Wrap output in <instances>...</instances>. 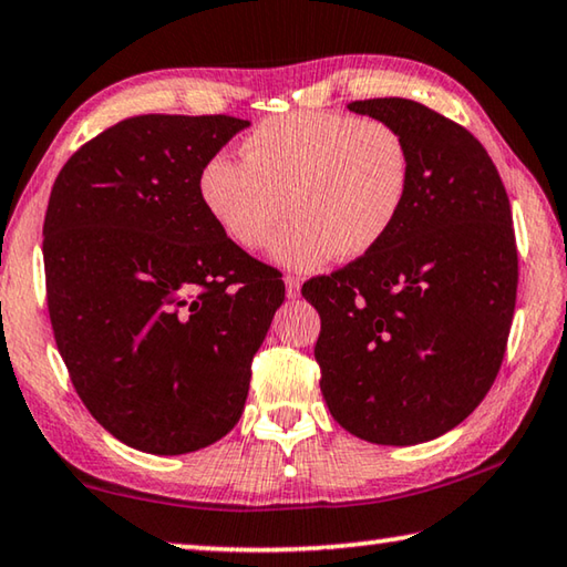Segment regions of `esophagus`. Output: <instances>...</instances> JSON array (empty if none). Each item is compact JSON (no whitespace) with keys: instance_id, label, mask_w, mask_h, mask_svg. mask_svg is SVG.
Instances as JSON below:
<instances>
[{"instance_id":"1","label":"esophagus","mask_w":567,"mask_h":567,"mask_svg":"<svg viewBox=\"0 0 567 567\" xmlns=\"http://www.w3.org/2000/svg\"><path fill=\"white\" fill-rule=\"evenodd\" d=\"M285 290H287V297H300V280H297V277H292V275H287L285 277Z\"/></svg>"}]
</instances>
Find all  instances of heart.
<instances>
[{
  "label": "heart",
  "mask_w": 567,
  "mask_h": 567,
  "mask_svg": "<svg viewBox=\"0 0 567 567\" xmlns=\"http://www.w3.org/2000/svg\"><path fill=\"white\" fill-rule=\"evenodd\" d=\"M410 185V145L395 124L318 110L265 120L245 137L243 162L213 155L197 177L209 217L247 252L270 245L290 209L272 255L292 270L372 252L398 225Z\"/></svg>",
  "instance_id": "heart-1"
}]
</instances>
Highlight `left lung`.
I'll return each mask as SVG.
<instances>
[{
    "label": "left lung",
    "instance_id": "left-lung-1",
    "mask_svg": "<svg viewBox=\"0 0 567 567\" xmlns=\"http://www.w3.org/2000/svg\"><path fill=\"white\" fill-rule=\"evenodd\" d=\"M348 107L402 132L412 185L372 252L302 285L322 320L320 390L348 433L417 445L460 425L503 364L517 295L511 199L457 122L402 97Z\"/></svg>",
    "mask_w": 567,
    "mask_h": 567
}]
</instances>
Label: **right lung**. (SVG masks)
<instances>
[{
    "instance_id": "right-lung-1",
    "label": "right lung",
    "mask_w": 567,
    "mask_h": 567,
    "mask_svg": "<svg viewBox=\"0 0 567 567\" xmlns=\"http://www.w3.org/2000/svg\"><path fill=\"white\" fill-rule=\"evenodd\" d=\"M247 120L137 114L66 159L44 215L47 307L92 417L152 455L195 453L245 410L285 282L237 247L197 177Z\"/></svg>"
}]
</instances>
